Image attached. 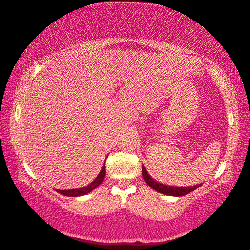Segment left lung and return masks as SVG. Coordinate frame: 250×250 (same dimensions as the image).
<instances>
[{
	"label": "left lung",
	"mask_w": 250,
	"mask_h": 250,
	"mask_svg": "<svg viewBox=\"0 0 250 250\" xmlns=\"http://www.w3.org/2000/svg\"><path fill=\"white\" fill-rule=\"evenodd\" d=\"M142 176L145 179L146 183L148 184L149 187H151L152 189H155L156 191H158L160 193L167 194V196H176V197H182L186 196V194L190 193L191 191L196 190L197 188H199L200 186H194V187H170V186H165V184L162 183H157L156 181H153L151 179V176L149 175L148 172H146L145 166H142Z\"/></svg>",
	"instance_id": "obj_1"
}]
</instances>
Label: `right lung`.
I'll use <instances>...</instances> for the list:
<instances>
[{
  "label": "right lung",
  "mask_w": 250,
  "mask_h": 250,
  "mask_svg": "<svg viewBox=\"0 0 250 250\" xmlns=\"http://www.w3.org/2000/svg\"><path fill=\"white\" fill-rule=\"evenodd\" d=\"M104 175H105V166L104 165V166H102V169H101L100 174H99V175L97 176V179H95L91 184H88L87 187L81 188V189H74V190H58V192L63 194V196H68V197L84 196V194L91 192L92 190H94L95 188L100 186L101 182L104 179Z\"/></svg>",
  "instance_id": "obj_1"
}]
</instances>
